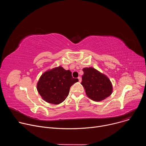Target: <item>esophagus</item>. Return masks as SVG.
I'll list each match as a JSON object with an SVG mask.
<instances>
[{
	"label": "esophagus",
	"instance_id": "34e87169",
	"mask_svg": "<svg viewBox=\"0 0 146 146\" xmlns=\"http://www.w3.org/2000/svg\"><path fill=\"white\" fill-rule=\"evenodd\" d=\"M78 81L79 82H81V78L80 77H78Z\"/></svg>",
	"mask_w": 146,
	"mask_h": 146
}]
</instances>
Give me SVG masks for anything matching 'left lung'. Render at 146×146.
<instances>
[{
  "label": "left lung",
  "mask_w": 146,
  "mask_h": 146,
  "mask_svg": "<svg viewBox=\"0 0 146 146\" xmlns=\"http://www.w3.org/2000/svg\"><path fill=\"white\" fill-rule=\"evenodd\" d=\"M81 84L84 87L88 97L96 102L109 97L112 93L113 87L109 78L93 68L82 69Z\"/></svg>",
  "instance_id": "8db88e82"
}]
</instances>
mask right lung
Segmentation results:
<instances>
[{
    "mask_svg": "<svg viewBox=\"0 0 146 146\" xmlns=\"http://www.w3.org/2000/svg\"><path fill=\"white\" fill-rule=\"evenodd\" d=\"M78 81L73 78L72 72L61 66L44 73L37 84V90L42 98L49 103L58 105L69 95L70 87Z\"/></svg>",
    "mask_w": 146,
    "mask_h": 146,
    "instance_id": "add662e5",
    "label": "right lung"
}]
</instances>
